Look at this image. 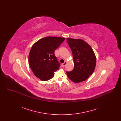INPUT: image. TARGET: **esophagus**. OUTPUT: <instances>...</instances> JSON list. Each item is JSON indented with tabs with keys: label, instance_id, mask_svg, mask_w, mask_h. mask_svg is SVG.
Listing matches in <instances>:
<instances>
[{
	"label": "esophagus",
	"instance_id": "1",
	"mask_svg": "<svg viewBox=\"0 0 121 121\" xmlns=\"http://www.w3.org/2000/svg\"><path fill=\"white\" fill-rule=\"evenodd\" d=\"M66 64H67V62H65L64 63H63V64H62V67H64L66 65Z\"/></svg>",
	"mask_w": 121,
	"mask_h": 121
}]
</instances>
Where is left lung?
<instances>
[{
    "instance_id": "left-lung-1",
    "label": "left lung",
    "mask_w": 121,
    "mask_h": 121,
    "mask_svg": "<svg viewBox=\"0 0 121 121\" xmlns=\"http://www.w3.org/2000/svg\"><path fill=\"white\" fill-rule=\"evenodd\" d=\"M73 59L74 69L67 71L71 80L78 83L87 79L93 73L96 64V58L92 48L82 39L67 38Z\"/></svg>"
}]
</instances>
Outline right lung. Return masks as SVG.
<instances>
[{
    "mask_svg": "<svg viewBox=\"0 0 121 121\" xmlns=\"http://www.w3.org/2000/svg\"><path fill=\"white\" fill-rule=\"evenodd\" d=\"M65 39L58 37H46L36 42L29 55L30 68L36 77L42 81L48 80L60 65L54 51Z\"/></svg>",
    "mask_w": 121,
    "mask_h": 121,
    "instance_id": "obj_1",
    "label": "right lung"
}]
</instances>
